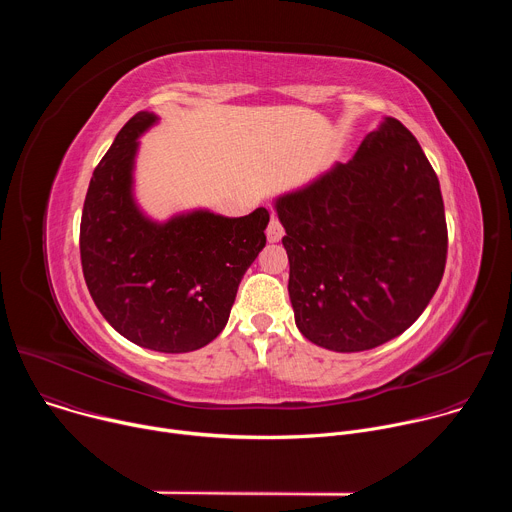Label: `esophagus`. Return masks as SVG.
Masks as SVG:
<instances>
[{"label":"esophagus","instance_id":"1","mask_svg":"<svg viewBox=\"0 0 512 512\" xmlns=\"http://www.w3.org/2000/svg\"><path fill=\"white\" fill-rule=\"evenodd\" d=\"M265 235H267V241H269V243H277V241L285 235L283 225L279 223L277 216H271V221H269V225H267V229H265Z\"/></svg>","mask_w":512,"mask_h":512}]
</instances>
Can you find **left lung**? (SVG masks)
<instances>
[{
  "label": "left lung",
  "mask_w": 512,
  "mask_h": 512,
  "mask_svg": "<svg viewBox=\"0 0 512 512\" xmlns=\"http://www.w3.org/2000/svg\"><path fill=\"white\" fill-rule=\"evenodd\" d=\"M275 208L296 324L322 348L358 352L399 336L444 277L440 180L395 117L364 137L350 162Z\"/></svg>",
  "instance_id": "8db88e82"
}]
</instances>
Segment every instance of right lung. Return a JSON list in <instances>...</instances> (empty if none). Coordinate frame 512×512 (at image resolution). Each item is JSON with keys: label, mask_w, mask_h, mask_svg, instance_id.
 I'll return each instance as SVG.
<instances>
[{"label": "right lung", "mask_w": 512, "mask_h": 512, "mask_svg": "<svg viewBox=\"0 0 512 512\" xmlns=\"http://www.w3.org/2000/svg\"><path fill=\"white\" fill-rule=\"evenodd\" d=\"M158 121L135 113L93 172L81 218L91 298L127 340L158 352L206 346L227 326L239 283L265 247L267 208L229 218L194 210L152 223L133 202L137 137Z\"/></svg>", "instance_id": "add662e5"}]
</instances>
